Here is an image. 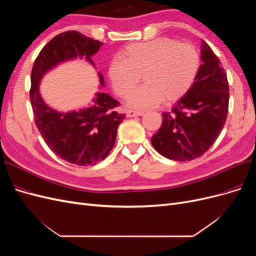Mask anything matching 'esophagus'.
<instances>
[{
  "mask_svg": "<svg viewBox=\"0 0 256 256\" xmlns=\"http://www.w3.org/2000/svg\"><path fill=\"white\" fill-rule=\"evenodd\" d=\"M143 114H144L143 112H138V111H134V110H127L126 111L127 118H136V116H142Z\"/></svg>",
  "mask_w": 256,
  "mask_h": 256,
  "instance_id": "obj_1",
  "label": "esophagus"
}]
</instances>
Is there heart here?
<instances>
[{"label": "heart", "instance_id": "b5f03b06", "mask_svg": "<svg viewBox=\"0 0 256 256\" xmlns=\"http://www.w3.org/2000/svg\"><path fill=\"white\" fill-rule=\"evenodd\" d=\"M200 66V54L192 44L157 38L128 46L111 60L108 74L114 90L127 96L142 74L146 84L130 91L126 104L145 110L182 98L194 83Z\"/></svg>", "mask_w": 256, "mask_h": 256}]
</instances>
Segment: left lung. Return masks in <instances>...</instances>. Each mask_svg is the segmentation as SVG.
<instances>
[{
  "label": "left lung",
  "mask_w": 256,
  "mask_h": 256,
  "mask_svg": "<svg viewBox=\"0 0 256 256\" xmlns=\"http://www.w3.org/2000/svg\"><path fill=\"white\" fill-rule=\"evenodd\" d=\"M202 64L191 88L174 104L172 114H162V125L152 144L162 156L190 161L207 152L219 136L228 111L226 70L209 46L200 42Z\"/></svg>",
  "instance_id": "1"
}]
</instances>
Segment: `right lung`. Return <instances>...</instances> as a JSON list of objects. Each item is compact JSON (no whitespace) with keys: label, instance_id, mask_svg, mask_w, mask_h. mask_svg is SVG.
<instances>
[{"label":"right lung","instance_id":"obj_1","mask_svg":"<svg viewBox=\"0 0 256 256\" xmlns=\"http://www.w3.org/2000/svg\"><path fill=\"white\" fill-rule=\"evenodd\" d=\"M102 46V42L76 30L60 33L42 49L30 74V99L36 126L49 148L72 164L94 166L104 160L112 150L118 125L126 115L114 110L118 102L104 92H96L92 106L58 111L44 102L40 86L46 74L69 60H81L96 68L92 56ZM97 74L102 88L104 76Z\"/></svg>","mask_w":256,"mask_h":256}]
</instances>
